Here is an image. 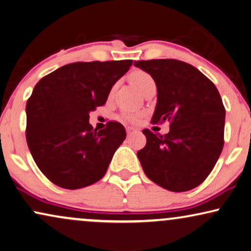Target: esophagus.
Listing matches in <instances>:
<instances>
[{"instance_id": "1", "label": "esophagus", "mask_w": 251, "mask_h": 251, "mask_svg": "<svg viewBox=\"0 0 251 251\" xmlns=\"http://www.w3.org/2000/svg\"><path fill=\"white\" fill-rule=\"evenodd\" d=\"M126 132H127V135H132V134L135 132V128H133V127H127Z\"/></svg>"}]
</instances>
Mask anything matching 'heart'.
Wrapping results in <instances>:
<instances>
[{"label":"heart","mask_w":251,"mask_h":251,"mask_svg":"<svg viewBox=\"0 0 251 251\" xmlns=\"http://www.w3.org/2000/svg\"><path fill=\"white\" fill-rule=\"evenodd\" d=\"M129 80L140 92L147 85H149L151 83H154L152 77H151L148 73L143 72V70H134V72L130 73ZM123 118L128 122H136L137 118H139V115L134 114V112H125V114L123 115Z\"/></svg>","instance_id":"b5f03b06"}]
</instances>
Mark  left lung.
<instances>
[{"mask_svg":"<svg viewBox=\"0 0 251 251\" xmlns=\"http://www.w3.org/2000/svg\"><path fill=\"white\" fill-rule=\"evenodd\" d=\"M157 86L153 124L169 122L165 135L143 129L137 151L144 173L161 188L184 192L213 171L224 146L225 109L216 86L196 67L174 59L136 61Z\"/></svg>","mask_w":251,"mask_h":251,"instance_id":"1","label":"left lung"}]
</instances>
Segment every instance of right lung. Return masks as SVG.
<instances>
[{
	"label": "right lung",
	"instance_id": "obj_1",
	"mask_svg": "<svg viewBox=\"0 0 251 251\" xmlns=\"http://www.w3.org/2000/svg\"><path fill=\"white\" fill-rule=\"evenodd\" d=\"M132 60L74 62L43 77L26 105V139L41 172L55 185L76 190L103 177L126 137L121 123L97 132L90 112L107 101Z\"/></svg>",
	"mask_w": 251,
	"mask_h": 251
}]
</instances>
